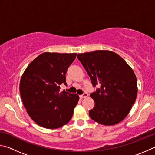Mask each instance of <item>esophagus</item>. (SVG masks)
<instances>
[{
    "label": "esophagus",
    "mask_w": 155,
    "mask_h": 155,
    "mask_svg": "<svg viewBox=\"0 0 155 155\" xmlns=\"http://www.w3.org/2000/svg\"><path fill=\"white\" fill-rule=\"evenodd\" d=\"M88 96V94L87 93H86V92H85V93H83L82 95H81L80 96V97L81 98H87V97Z\"/></svg>",
    "instance_id": "esophagus-1"
}]
</instances>
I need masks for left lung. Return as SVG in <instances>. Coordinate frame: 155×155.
<instances>
[{
  "mask_svg": "<svg viewBox=\"0 0 155 155\" xmlns=\"http://www.w3.org/2000/svg\"><path fill=\"white\" fill-rule=\"evenodd\" d=\"M77 58L90 77L94 87L90 94L95 106L89 111L91 119L110 126L122 121L129 114L137 94L135 74L115 52L96 51L78 54Z\"/></svg>",
  "mask_w": 155,
  "mask_h": 155,
  "instance_id": "8db88e82",
  "label": "left lung"
}]
</instances>
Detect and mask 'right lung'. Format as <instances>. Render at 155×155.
<instances>
[{
  "instance_id": "obj_1",
  "label": "right lung",
  "mask_w": 155,
  "mask_h": 155,
  "mask_svg": "<svg viewBox=\"0 0 155 155\" xmlns=\"http://www.w3.org/2000/svg\"><path fill=\"white\" fill-rule=\"evenodd\" d=\"M77 53L44 52L26 68L21 77L20 91L28 114L36 124L54 129L71 120L79 96L60 92V85H66L68 68Z\"/></svg>"
}]
</instances>
